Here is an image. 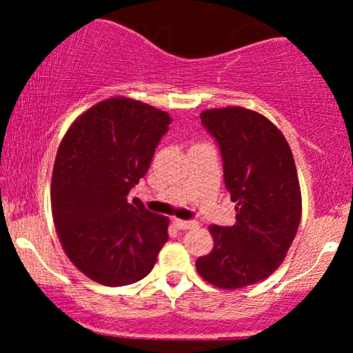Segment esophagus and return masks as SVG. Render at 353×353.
Instances as JSON below:
<instances>
[{"instance_id": "1", "label": "esophagus", "mask_w": 353, "mask_h": 353, "mask_svg": "<svg viewBox=\"0 0 353 353\" xmlns=\"http://www.w3.org/2000/svg\"><path fill=\"white\" fill-rule=\"evenodd\" d=\"M172 224L181 230H189V229L197 228L196 221H181V219H172Z\"/></svg>"}]
</instances>
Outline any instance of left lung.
Wrapping results in <instances>:
<instances>
[{"instance_id":"8db88e82","label":"left lung","mask_w":353,"mask_h":353,"mask_svg":"<svg viewBox=\"0 0 353 353\" xmlns=\"http://www.w3.org/2000/svg\"><path fill=\"white\" fill-rule=\"evenodd\" d=\"M216 139L224 182L236 202V224L210 225L214 249L196 269L219 289L264 281L282 264L302 214L301 185L289 143L267 117L229 106L201 112Z\"/></svg>"}]
</instances>
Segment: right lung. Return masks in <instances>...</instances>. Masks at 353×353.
Listing matches in <instances>:
<instances>
[{"mask_svg":"<svg viewBox=\"0 0 353 353\" xmlns=\"http://www.w3.org/2000/svg\"><path fill=\"white\" fill-rule=\"evenodd\" d=\"M168 112L128 98L88 109L61 141L51 181L56 232L70 261L94 282L134 283L168 242L169 219L128 194L145 176Z\"/></svg>","mask_w":353,"mask_h":353,"instance_id":"right-lung-1","label":"right lung"}]
</instances>
